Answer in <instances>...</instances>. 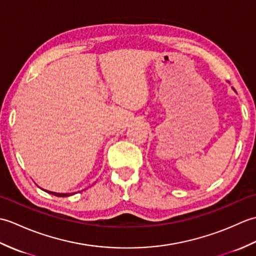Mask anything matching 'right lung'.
<instances>
[{"instance_id":"right-lung-1","label":"right lung","mask_w":256,"mask_h":256,"mask_svg":"<svg viewBox=\"0 0 256 256\" xmlns=\"http://www.w3.org/2000/svg\"><path fill=\"white\" fill-rule=\"evenodd\" d=\"M46 192L52 194L54 196H57V197H69V196L74 194V192H69V194H59V192H48V190H45Z\"/></svg>"}]
</instances>
